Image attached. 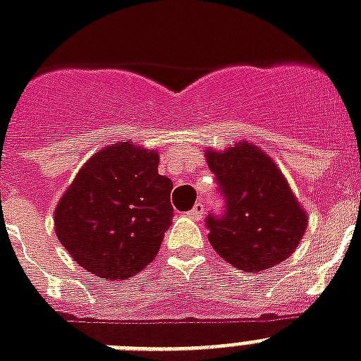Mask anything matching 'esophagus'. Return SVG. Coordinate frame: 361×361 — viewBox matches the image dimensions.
<instances>
[{
  "label": "esophagus",
  "instance_id": "1",
  "mask_svg": "<svg viewBox=\"0 0 361 361\" xmlns=\"http://www.w3.org/2000/svg\"><path fill=\"white\" fill-rule=\"evenodd\" d=\"M187 215H189L192 221H200L202 215H204V206H202V204H196V206L187 213Z\"/></svg>",
  "mask_w": 361,
  "mask_h": 361
}]
</instances>
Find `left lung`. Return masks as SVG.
Masks as SVG:
<instances>
[{
  "label": "left lung",
  "instance_id": "1",
  "mask_svg": "<svg viewBox=\"0 0 361 361\" xmlns=\"http://www.w3.org/2000/svg\"><path fill=\"white\" fill-rule=\"evenodd\" d=\"M224 213L207 215V239L239 271L259 272L291 256L302 239L307 215L274 161L250 142L226 152H206Z\"/></svg>",
  "mask_w": 361,
  "mask_h": 361
}]
</instances>
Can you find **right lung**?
<instances>
[{"instance_id":"right-lung-1","label":"right lung","mask_w":361,"mask_h":361,"mask_svg":"<svg viewBox=\"0 0 361 361\" xmlns=\"http://www.w3.org/2000/svg\"><path fill=\"white\" fill-rule=\"evenodd\" d=\"M159 154L131 142L90 157L55 207V233L78 265L105 280H126L159 252L172 224V181Z\"/></svg>"}]
</instances>
